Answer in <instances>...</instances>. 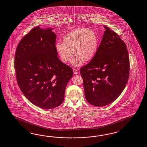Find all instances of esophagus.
Wrapping results in <instances>:
<instances>
[{"label":"esophagus","mask_w":147,"mask_h":147,"mask_svg":"<svg viewBox=\"0 0 147 147\" xmlns=\"http://www.w3.org/2000/svg\"><path fill=\"white\" fill-rule=\"evenodd\" d=\"M73 72L74 73V74H76V75H77V74H78L79 73L78 70L77 69H75V68L73 69Z\"/></svg>","instance_id":"esophagus-1"}]
</instances>
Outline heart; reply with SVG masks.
Returning a JSON list of instances; mask_svg holds the SVG:
<instances>
[{
    "label": "heart",
    "instance_id": "b5f03b06",
    "mask_svg": "<svg viewBox=\"0 0 147 147\" xmlns=\"http://www.w3.org/2000/svg\"><path fill=\"white\" fill-rule=\"evenodd\" d=\"M63 42H57L55 49L63 63H67L74 55L71 64L78 67L85 62L93 59L98 51V40L94 31L87 28H79L65 36Z\"/></svg>",
    "mask_w": 147,
    "mask_h": 147
}]
</instances>
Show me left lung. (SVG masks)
<instances>
[{"label": "left lung", "mask_w": 147, "mask_h": 147, "mask_svg": "<svg viewBox=\"0 0 147 147\" xmlns=\"http://www.w3.org/2000/svg\"><path fill=\"white\" fill-rule=\"evenodd\" d=\"M104 27L105 31L95 56L80 70L85 98L97 107L115 101L124 90L129 75L125 43L109 27Z\"/></svg>", "instance_id": "left-lung-1"}]
</instances>
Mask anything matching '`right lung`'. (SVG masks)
I'll return each instance as SVG.
<instances>
[{
    "label": "right lung",
    "mask_w": 147,
    "mask_h": 147,
    "mask_svg": "<svg viewBox=\"0 0 147 147\" xmlns=\"http://www.w3.org/2000/svg\"><path fill=\"white\" fill-rule=\"evenodd\" d=\"M52 28H33L17 46L15 70L19 87L34 105L51 109L64 101L72 68L61 62L55 49Z\"/></svg>",
    "instance_id": "right-lung-1"
}]
</instances>
